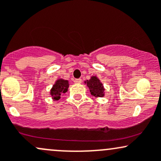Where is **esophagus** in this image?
Instances as JSON below:
<instances>
[{"mask_svg":"<svg viewBox=\"0 0 161 161\" xmlns=\"http://www.w3.org/2000/svg\"><path fill=\"white\" fill-rule=\"evenodd\" d=\"M74 82L75 83V84H80V83L82 82V80H81V79H76V80H74Z\"/></svg>","mask_w":161,"mask_h":161,"instance_id":"34e87169","label":"esophagus"}]
</instances>
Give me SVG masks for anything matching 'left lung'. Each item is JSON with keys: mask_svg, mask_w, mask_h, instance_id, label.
I'll return each instance as SVG.
<instances>
[{"mask_svg": "<svg viewBox=\"0 0 161 161\" xmlns=\"http://www.w3.org/2000/svg\"><path fill=\"white\" fill-rule=\"evenodd\" d=\"M87 86L89 87L90 92L92 95L95 97H101L103 96V85L101 82H100L99 79L97 78L96 77H92L91 80H87Z\"/></svg>", "mask_w": 161, "mask_h": 161, "instance_id": "8db88e82", "label": "left lung"}]
</instances>
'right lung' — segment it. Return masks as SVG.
I'll use <instances>...</instances> for the list:
<instances>
[{
    "label": "right lung",
    "mask_w": 161,
    "mask_h": 161,
    "mask_svg": "<svg viewBox=\"0 0 161 161\" xmlns=\"http://www.w3.org/2000/svg\"><path fill=\"white\" fill-rule=\"evenodd\" d=\"M68 81L60 79L56 82V84L53 86V88L51 91V94L53 96L54 100H59L60 94L62 93H66L68 88Z\"/></svg>",
    "instance_id": "add662e5"
}]
</instances>
